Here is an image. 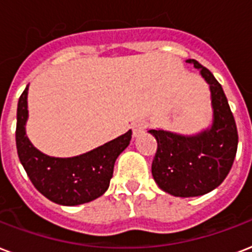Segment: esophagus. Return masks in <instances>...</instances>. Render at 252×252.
<instances>
[{
  "instance_id": "34e87169",
  "label": "esophagus",
  "mask_w": 252,
  "mask_h": 252,
  "mask_svg": "<svg viewBox=\"0 0 252 252\" xmlns=\"http://www.w3.org/2000/svg\"><path fill=\"white\" fill-rule=\"evenodd\" d=\"M145 128H146L145 123H142V122L134 123L133 126H132V130H133V137H138L140 134L144 133Z\"/></svg>"
}]
</instances>
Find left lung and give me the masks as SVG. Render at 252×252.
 Masks as SVG:
<instances>
[{
    "mask_svg": "<svg viewBox=\"0 0 252 252\" xmlns=\"http://www.w3.org/2000/svg\"><path fill=\"white\" fill-rule=\"evenodd\" d=\"M199 69L209 85L213 118L211 126L196 134L150 129L158 142L152 174L162 191L178 197L205 195L222 183L230 171L238 148V132L222 86L207 68Z\"/></svg>",
    "mask_w": 252,
    "mask_h": 252,
    "instance_id": "1",
    "label": "left lung"
}]
</instances>
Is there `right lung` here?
Masks as SVG:
<instances>
[{
    "mask_svg": "<svg viewBox=\"0 0 252 252\" xmlns=\"http://www.w3.org/2000/svg\"><path fill=\"white\" fill-rule=\"evenodd\" d=\"M29 86L18 100L15 141L22 166L37 191L60 205H80L98 199L108 189L116 158L129 145L132 130L76 157L59 158L41 153L26 134Z\"/></svg>",
    "mask_w": 252,
    "mask_h": 252,
    "instance_id": "1",
    "label": "right lung"
}]
</instances>
